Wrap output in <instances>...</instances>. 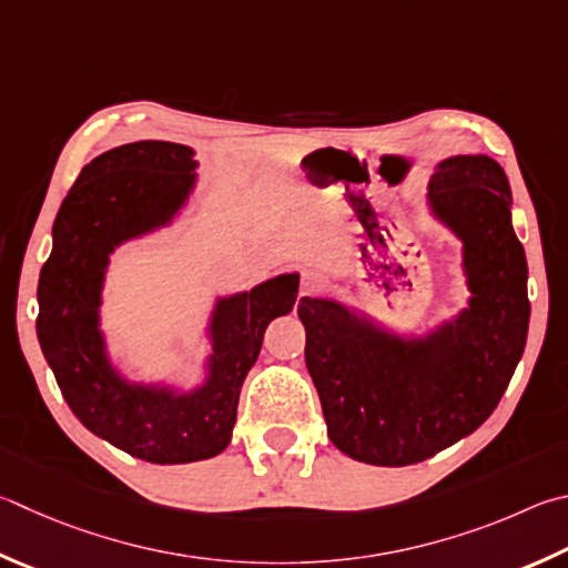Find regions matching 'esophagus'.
I'll use <instances>...</instances> for the list:
<instances>
[{
	"label": "esophagus",
	"mask_w": 568,
	"mask_h": 568,
	"mask_svg": "<svg viewBox=\"0 0 568 568\" xmlns=\"http://www.w3.org/2000/svg\"><path fill=\"white\" fill-rule=\"evenodd\" d=\"M325 285H327V281H325L323 273L307 271V273L303 275V281H301V295H303V297L320 295V293L325 291Z\"/></svg>",
	"instance_id": "esophagus-1"
}]
</instances>
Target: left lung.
I'll use <instances>...</instances> for the list:
<instances>
[{"instance_id":"left-lung-1","label":"left lung","mask_w":568,"mask_h":568,"mask_svg":"<svg viewBox=\"0 0 568 568\" xmlns=\"http://www.w3.org/2000/svg\"><path fill=\"white\" fill-rule=\"evenodd\" d=\"M427 201L462 241L471 297L455 320L402 339L335 301L297 303L327 437L377 467L425 462L471 435L499 405L527 345L529 271L511 229L507 173L481 153L445 159Z\"/></svg>"}]
</instances>
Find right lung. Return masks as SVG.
Returning <instances> with one entry per match:
<instances>
[{
    "label": "right lung",
    "instance_id": "1",
    "mask_svg": "<svg viewBox=\"0 0 568 568\" xmlns=\"http://www.w3.org/2000/svg\"><path fill=\"white\" fill-rule=\"evenodd\" d=\"M195 166L193 149L169 141L126 143L87 163L57 213L37 287L39 345L67 405L97 437L153 464L211 459L229 447L265 327L293 311L301 283L285 273L219 297L209 375L191 392L131 383L111 365L99 327L109 255L173 221L195 189Z\"/></svg>",
    "mask_w": 568,
    "mask_h": 568
}]
</instances>
